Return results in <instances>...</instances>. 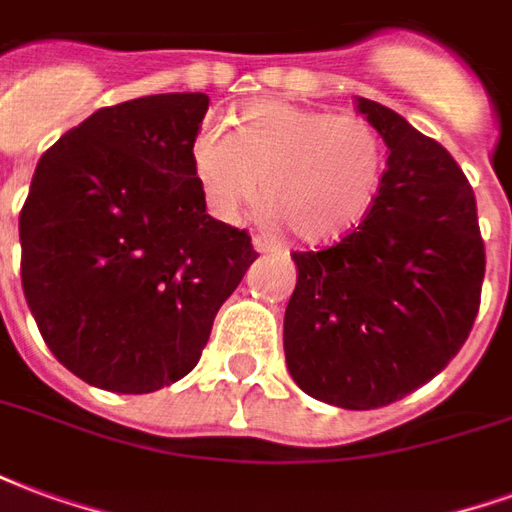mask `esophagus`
<instances>
[{
	"label": "esophagus",
	"instance_id": "esophagus-1",
	"mask_svg": "<svg viewBox=\"0 0 512 512\" xmlns=\"http://www.w3.org/2000/svg\"><path fill=\"white\" fill-rule=\"evenodd\" d=\"M252 246H255L257 252H282V244H279L277 238H268V235H255L252 238Z\"/></svg>",
	"mask_w": 512,
	"mask_h": 512
}]
</instances>
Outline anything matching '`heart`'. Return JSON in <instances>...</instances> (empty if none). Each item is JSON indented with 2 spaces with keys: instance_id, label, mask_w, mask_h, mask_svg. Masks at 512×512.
<instances>
[{
  "instance_id": "1",
  "label": "heart",
  "mask_w": 512,
  "mask_h": 512,
  "mask_svg": "<svg viewBox=\"0 0 512 512\" xmlns=\"http://www.w3.org/2000/svg\"><path fill=\"white\" fill-rule=\"evenodd\" d=\"M189 161L219 222H235L263 189L271 197L266 216H282L307 244H329L373 211L386 150L365 117L257 98L241 106L235 131L216 120L200 123Z\"/></svg>"
}]
</instances>
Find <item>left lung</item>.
I'll list each match as a JSON object with an SVG mask.
<instances>
[{
    "mask_svg": "<svg viewBox=\"0 0 512 512\" xmlns=\"http://www.w3.org/2000/svg\"><path fill=\"white\" fill-rule=\"evenodd\" d=\"M386 145L376 205L340 244L293 252L285 362L315 400L367 411L441 373L480 310L485 246L455 158L392 109L356 98Z\"/></svg>",
    "mask_w": 512,
    "mask_h": 512,
    "instance_id": "8db88e82",
    "label": "left lung"
}]
</instances>
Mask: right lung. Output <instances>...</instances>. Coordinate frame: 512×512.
<instances>
[{
  "label": "right lung",
  "instance_id": "1",
  "mask_svg": "<svg viewBox=\"0 0 512 512\" xmlns=\"http://www.w3.org/2000/svg\"><path fill=\"white\" fill-rule=\"evenodd\" d=\"M205 93L104 106L40 156L21 208V282L51 354L120 395L180 381L255 263L205 213L189 142Z\"/></svg>",
  "mask_w": 512,
  "mask_h": 512
}]
</instances>
